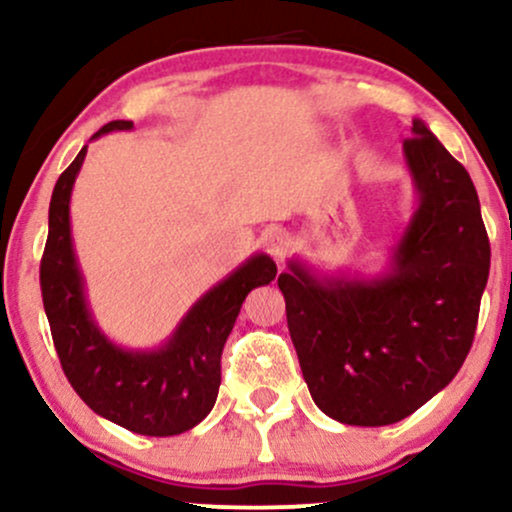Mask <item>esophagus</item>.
I'll return each mask as SVG.
<instances>
[{"label": "esophagus", "instance_id": "1", "mask_svg": "<svg viewBox=\"0 0 512 512\" xmlns=\"http://www.w3.org/2000/svg\"><path fill=\"white\" fill-rule=\"evenodd\" d=\"M262 243H264V248H267V252L274 257L276 262H284L286 257H289L291 240H289V236H286L284 231H276V228H274V231H267V233H264Z\"/></svg>", "mask_w": 512, "mask_h": 512}]
</instances>
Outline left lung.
<instances>
[{
    "mask_svg": "<svg viewBox=\"0 0 512 512\" xmlns=\"http://www.w3.org/2000/svg\"><path fill=\"white\" fill-rule=\"evenodd\" d=\"M404 139L419 207L375 279L279 274L286 322L315 404L349 426L407 419L462 368L491 267L474 182L421 120Z\"/></svg>",
    "mask_w": 512,
    "mask_h": 512,
    "instance_id": "1",
    "label": "left lung"
}]
</instances>
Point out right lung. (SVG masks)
<instances>
[{
	"mask_svg": "<svg viewBox=\"0 0 512 512\" xmlns=\"http://www.w3.org/2000/svg\"><path fill=\"white\" fill-rule=\"evenodd\" d=\"M132 127L129 120H113L93 139ZM84 156L86 146L60 175L50 199L40 291L52 342L76 395L98 416L142 436H178L195 428L214 407L223 344L236 325L245 296L274 281L276 264L267 255H252L192 305L161 349H120L93 322L72 245L69 197Z\"/></svg>",
	"mask_w": 512,
	"mask_h": 512,
	"instance_id": "add662e5",
	"label": "right lung"
}]
</instances>
